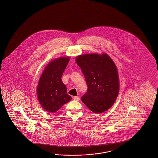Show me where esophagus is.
<instances>
[{
    "mask_svg": "<svg viewBox=\"0 0 158 158\" xmlns=\"http://www.w3.org/2000/svg\"><path fill=\"white\" fill-rule=\"evenodd\" d=\"M73 99L75 100V101H80V98L79 97H78V96H76V97H73Z\"/></svg>",
    "mask_w": 158,
    "mask_h": 158,
    "instance_id": "34e87169",
    "label": "esophagus"
}]
</instances>
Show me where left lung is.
<instances>
[{
  "label": "left lung",
  "mask_w": 158,
  "mask_h": 158,
  "mask_svg": "<svg viewBox=\"0 0 158 158\" xmlns=\"http://www.w3.org/2000/svg\"><path fill=\"white\" fill-rule=\"evenodd\" d=\"M76 61L87 85V92L81 101L96 114L107 111L114 104L119 91L118 69L114 62L106 54L81 55Z\"/></svg>",
  "instance_id": "8db88e82"
}]
</instances>
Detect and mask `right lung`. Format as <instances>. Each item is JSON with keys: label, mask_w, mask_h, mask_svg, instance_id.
<instances>
[{"label": "right lung", "mask_w": 158, "mask_h": 158, "mask_svg": "<svg viewBox=\"0 0 158 158\" xmlns=\"http://www.w3.org/2000/svg\"><path fill=\"white\" fill-rule=\"evenodd\" d=\"M69 61V57L57 58L51 61L40 76L37 91L38 99L46 111L54 113L72 99L61 76Z\"/></svg>", "instance_id": "add662e5"}]
</instances>
